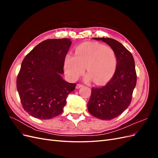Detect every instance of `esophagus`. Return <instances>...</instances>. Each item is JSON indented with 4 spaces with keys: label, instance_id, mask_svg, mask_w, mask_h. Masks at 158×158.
<instances>
[{
    "label": "esophagus",
    "instance_id": "obj_1",
    "mask_svg": "<svg viewBox=\"0 0 158 158\" xmlns=\"http://www.w3.org/2000/svg\"><path fill=\"white\" fill-rule=\"evenodd\" d=\"M82 86H83L82 84H76V89H79V88H82Z\"/></svg>",
    "mask_w": 158,
    "mask_h": 158
}]
</instances>
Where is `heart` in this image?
I'll use <instances>...</instances> for the list:
<instances>
[{
  "mask_svg": "<svg viewBox=\"0 0 158 158\" xmlns=\"http://www.w3.org/2000/svg\"><path fill=\"white\" fill-rule=\"evenodd\" d=\"M85 66L88 72L85 80L103 84L111 79L117 68V58L111 47L96 42H85L75 49V55L67 54L64 68L68 77L75 80L82 75Z\"/></svg>",
  "mask_w": 158,
  "mask_h": 158,
  "instance_id": "b5f03b06",
  "label": "heart"
}]
</instances>
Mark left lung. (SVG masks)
<instances>
[{"instance_id":"obj_1","label":"left lung","mask_w":158,"mask_h":158,"mask_svg":"<svg viewBox=\"0 0 158 158\" xmlns=\"http://www.w3.org/2000/svg\"><path fill=\"white\" fill-rule=\"evenodd\" d=\"M106 43L114 51L117 68L109 82L101 88H92L88 103L89 113L102 120L117 117L129 106L136 84L135 60L131 52L111 38L93 37Z\"/></svg>"}]
</instances>
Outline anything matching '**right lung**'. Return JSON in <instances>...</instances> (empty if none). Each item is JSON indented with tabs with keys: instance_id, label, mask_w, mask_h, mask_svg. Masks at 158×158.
Listing matches in <instances>:
<instances>
[{
	"instance_id": "1",
	"label": "right lung",
	"mask_w": 158,
	"mask_h": 158,
	"mask_svg": "<svg viewBox=\"0 0 158 158\" xmlns=\"http://www.w3.org/2000/svg\"><path fill=\"white\" fill-rule=\"evenodd\" d=\"M70 39H51L35 46L23 59L16 87L22 107L31 116L50 119L63 113L76 84L63 80L64 60Z\"/></svg>"
}]
</instances>
